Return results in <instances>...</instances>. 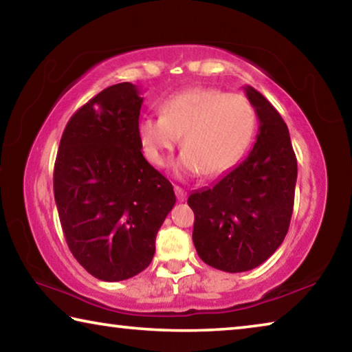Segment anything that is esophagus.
<instances>
[{
    "label": "esophagus",
    "instance_id": "1",
    "mask_svg": "<svg viewBox=\"0 0 352 352\" xmlns=\"http://www.w3.org/2000/svg\"><path fill=\"white\" fill-rule=\"evenodd\" d=\"M174 190H175V195H177V199H178V201H184L186 200V190H184L183 188H180V186H177V184H174Z\"/></svg>",
    "mask_w": 352,
    "mask_h": 352
}]
</instances>
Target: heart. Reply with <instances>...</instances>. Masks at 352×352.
Here are the masks:
<instances>
[{
  "label": "heart",
  "mask_w": 352,
  "mask_h": 352,
  "mask_svg": "<svg viewBox=\"0 0 352 352\" xmlns=\"http://www.w3.org/2000/svg\"><path fill=\"white\" fill-rule=\"evenodd\" d=\"M254 129L256 113L248 99L219 88H192L166 100L162 116L142 119L140 140L148 162L163 168L182 136L175 170L214 177L243 157Z\"/></svg>",
  "instance_id": "obj_1"
}]
</instances>
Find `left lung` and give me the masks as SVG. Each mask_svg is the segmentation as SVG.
Listing matches in <instances>:
<instances>
[{"label":"left lung","instance_id":"1","mask_svg":"<svg viewBox=\"0 0 352 352\" xmlns=\"http://www.w3.org/2000/svg\"><path fill=\"white\" fill-rule=\"evenodd\" d=\"M243 90L259 119L253 148L211 188L194 190L188 199L200 259L228 273L254 269L281 245L294 211L298 174L281 115L254 88Z\"/></svg>","mask_w":352,"mask_h":352}]
</instances>
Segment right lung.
I'll use <instances>...</instances> for the list:
<instances>
[{
	"mask_svg": "<svg viewBox=\"0 0 352 352\" xmlns=\"http://www.w3.org/2000/svg\"><path fill=\"white\" fill-rule=\"evenodd\" d=\"M141 104L130 82L96 94L71 116L54 164L56 205L71 253L109 283L151 264L160 226L175 205L170 182L142 157Z\"/></svg>",
	"mask_w": 352,
	"mask_h": 352,
	"instance_id": "1",
	"label": "right lung"
}]
</instances>
